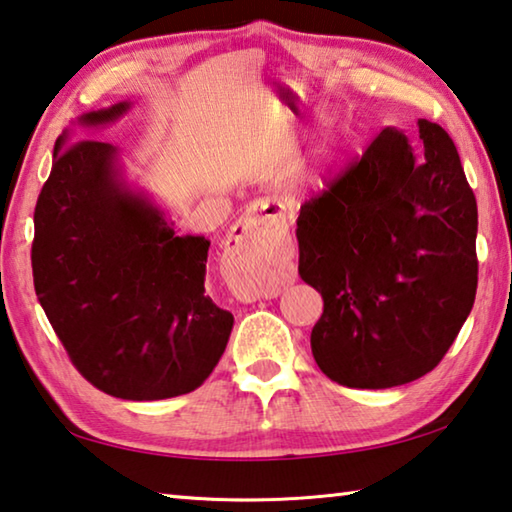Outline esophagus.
<instances>
[{"label":"esophagus","mask_w":512,"mask_h":512,"mask_svg":"<svg viewBox=\"0 0 512 512\" xmlns=\"http://www.w3.org/2000/svg\"><path fill=\"white\" fill-rule=\"evenodd\" d=\"M282 223H287V210H284V205L273 203L253 205L235 223L223 259L225 282L235 293V298L244 302L277 298L280 287L268 277L262 253L268 228Z\"/></svg>","instance_id":"esophagus-1"}]
</instances>
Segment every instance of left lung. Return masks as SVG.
Masks as SVG:
<instances>
[{
  "label": "left lung",
  "instance_id": "8db88e82",
  "mask_svg": "<svg viewBox=\"0 0 512 512\" xmlns=\"http://www.w3.org/2000/svg\"><path fill=\"white\" fill-rule=\"evenodd\" d=\"M386 126L300 207L302 280L323 296L311 354L336 384L393 388L445 357L476 296V198L443 128Z\"/></svg>",
  "mask_w": 512,
  "mask_h": 512
}]
</instances>
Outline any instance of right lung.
<instances>
[{"label": "right lung", "instance_id": "obj_1", "mask_svg": "<svg viewBox=\"0 0 512 512\" xmlns=\"http://www.w3.org/2000/svg\"><path fill=\"white\" fill-rule=\"evenodd\" d=\"M133 101L83 112V128L115 124ZM56 140L38 196L33 284L69 359L99 391L167 400L210 377L228 345L230 311L205 293L210 239L178 235L169 214L128 180L121 149Z\"/></svg>", "mask_w": 512, "mask_h": 512}]
</instances>
